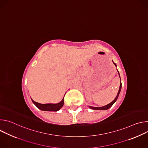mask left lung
Returning <instances> with one entry per match:
<instances>
[{
	"label": "left lung",
	"mask_w": 148,
	"mask_h": 148,
	"mask_svg": "<svg viewBox=\"0 0 148 148\" xmlns=\"http://www.w3.org/2000/svg\"><path fill=\"white\" fill-rule=\"evenodd\" d=\"M114 64H115V66L116 67V64L115 62H114ZM118 71V70H117ZM118 74H119V72H118ZM119 77H120V75H119ZM120 79H121V78H120ZM121 87H122V83H121V82H120V87H119V91H118V94H117V95H116V98L114 99V101H112L111 103H108V105H105V106H103V107H90V106H88L89 107V108H91V109H92V110H108V109H109L110 107H111L112 106V105L116 102V101L117 100V99H118V96H119V93H120V92H121Z\"/></svg>",
	"instance_id": "8db88e82"
}]
</instances>
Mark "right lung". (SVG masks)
I'll use <instances>...</instances> for the list:
<instances>
[{
    "mask_svg": "<svg viewBox=\"0 0 148 148\" xmlns=\"http://www.w3.org/2000/svg\"><path fill=\"white\" fill-rule=\"evenodd\" d=\"M32 102L36 105V106L42 111H57L60 110L64 105V98H62V101L57 103H46L42 104L34 101L32 99Z\"/></svg>",
    "mask_w": 148,
    "mask_h": 148,
    "instance_id": "1",
    "label": "right lung"
}]
</instances>
